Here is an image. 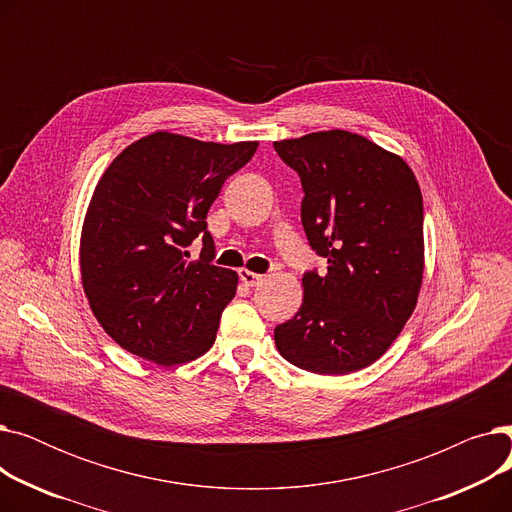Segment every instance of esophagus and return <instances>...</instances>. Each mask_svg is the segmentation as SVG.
<instances>
[{"mask_svg":"<svg viewBox=\"0 0 512 512\" xmlns=\"http://www.w3.org/2000/svg\"><path fill=\"white\" fill-rule=\"evenodd\" d=\"M238 278L245 286H257L263 280V276H259L255 272H249V270H238Z\"/></svg>","mask_w":512,"mask_h":512,"instance_id":"34e87169","label":"esophagus"}]
</instances>
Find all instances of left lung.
Instances as JSON below:
<instances>
[{
	"label": "left lung",
	"mask_w": 512,
	"mask_h": 512,
	"mask_svg": "<svg viewBox=\"0 0 512 512\" xmlns=\"http://www.w3.org/2000/svg\"><path fill=\"white\" fill-rule=\"evenodd\" d=\"M303 184L301 222L328 272L303 276V305L276 326L280 355L321 375L380 359L407 324L423 278V199L398 155L348 130L274 143Z\"/></svg>",
	"instance_id": "left-lung-1"
}]
</instances>
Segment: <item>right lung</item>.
Instances as JSON below:
<instances>
[{
    "label": "right lung",
    "mask_w": 512,
    "mask_h": 512,
    "mask_svg": "<svg viewBox=\"0 0 512 512\" xmlns=\"http://www.w3.org/2000/svg\"><path fill=\"white\" fill-rule=\"evenodd\" d=\"M257 143H203L153 132L126 147L95 186L80 238L89 305L128 353L178 365L207 353L238 276L213 265L207 211ZM201 237L191 260L187 247Z\"/></svg>",
    "instance_id": "obj_1"
}]
</instances>
